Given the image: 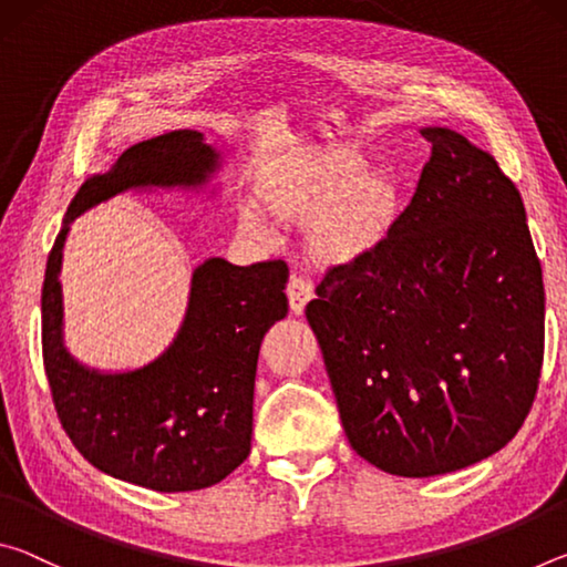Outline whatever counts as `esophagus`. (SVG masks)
I'll return each instance as SVG.
<instances>
[{
	"label": "esophagus",
	"instance_id": "1",
	"mask_svg": "<svg viewBox=\"0 0 567 567\" xmlns=\"http://www.w3.org/2000/svg\"><path fill=\"white\" fill-rule=\"evenodd\" d=\"M315 297V287L310 280H305V277H297L292 275L290 282H287V300H290V310L295 315H302L307 302H310Z\"/></svg>",
	"mask_w": 567,
	"mask_h": 567
}]
</instances>
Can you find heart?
<instances>
[{"instance_id":"1","label":"heart","mask_w":567,"mask_h":567,"mask_svg":"<svg viewBox=\"0 0 567 567\" xmlns=\"http://www.w3.org/2000/svg\"><path fill=\"white\" fill-rule=\"evenodd\" d=\"M255 199L277 223L305 227L307 249L322 265L375 255L405 213L402 179L388 167H372L354 147L272 162L255 179ZM237 227L247 237H267L255 209H243Z\"/></svg>"}]
</instances>
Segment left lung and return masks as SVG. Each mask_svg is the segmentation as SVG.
Instances as JSON below:
<instances>
[{
    "mask_svg": "<svg viewBox=\"0 0 567 567\" xmlns=\"http://www.w3.org/2000/svg\"><path fill=\"white\" fill-rule=\"evenodd\" d=\"M385 247L334 265L307 305L354 453L430 477L491 457L533 408L545 290L523 197L447 127Z\"/></svg>",
    "mask_w": 567,
    "mask_h": 567,
    "instance_id": "1",
    "label": "left lung"
}]
</instances>
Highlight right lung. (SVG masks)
<instances>
[{
	"label": "right lung",
	"mask_w": 567,
	"mask_h": 567,
	"mask_svg": "<svg viewBox=\"0 0 567 567\" xmlns=\"http://www.w3.org/2000/svg\"><path fill=\"white\" fill-rule=\"evenodd\" d=\"M219 167L203 132L175 130L122 152L76 192L47 260L42 358L56 417L84 460L157 493L203 491L249 455L257 354L287 315L282 260L237 267L209 257L192 272L189 305L175 342L145 368L100 372L62 340V249L70 225L127 189L199 187Z\"/></svg>",
	"instance_id": "add662e5"
}]
</instances>
